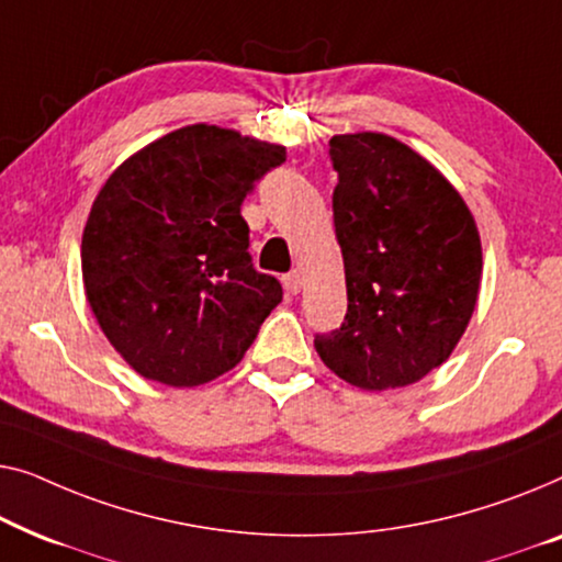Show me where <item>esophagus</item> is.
I'll list each match as a JSON object with an SVG mask.
<instances>
[{"mask_svg": "<svg viewBox=\"0 0 562 562\" xmlns=\"http://www.w3.org/2000/svg\"><path fill=\"white\" fill-rule=\"evenodd\" d=\"M282 282H284V290H288L290 295H297L300 288H303V278H300L297 270H292V272L284 274Z\"/></svg>", "mask_w": 562, "mask_h": 562, "instance_id": "obj_1", "label": "esophagus"}]
</instances>
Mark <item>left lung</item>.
Wrapping results in <instances>:
<instances>
[{"mask_svg": "<svg viewBox=\"0 0 562 562\" xmlns=\"http://www.w3.org/2000/svg\"><path fill=\"white\" fill-rule=\"evenodd\" d=\"M328 155L349 307L341 328L315 334V351L361 390L415 384L450 357L476 307V224L456 188L386 134H338Z\"/></svg>", "mask_w": 562, "mask_h": 562, "instance_id": "1", "label": "left lung"}]
</instances>
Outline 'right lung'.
<instances>
[{
  "label": "right lung",
  "mask_w": 562,
  "mask_h": 562,
  "mask_svg": "<svg viewBox=\"0 0 562 562\" xmlns=\"http://www.w3.org/2000/svg\"><path fill=\"white\" fill-rule=\"evenodd\" d=\"M284 147L193 124L132 155L83 228L86 297L142 376L199 386L234 369L282 300L257 272L241 203Z\"/></svg>",
  "instance_id": "add662e5"
}]
</instances>
